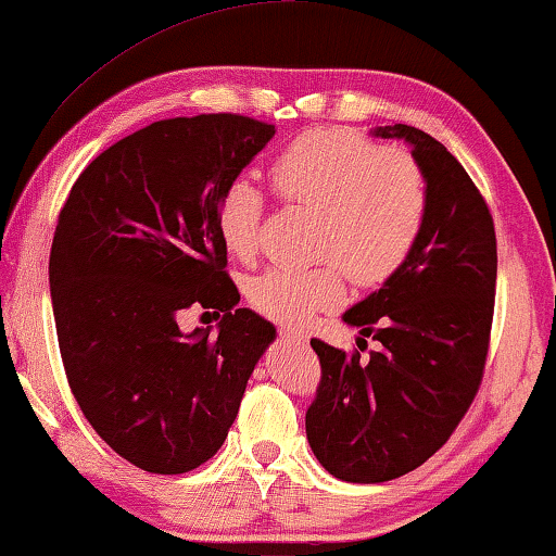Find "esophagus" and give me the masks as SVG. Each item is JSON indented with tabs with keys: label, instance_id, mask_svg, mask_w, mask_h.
Wrapping results in <instances>:
<instances>
[{
	"label": "esophagus",
	"instance_id": "esophagus-1",
	"mask_svg": "<svg viewBox=\"0 0 556 556\" xmlns=\"http://www.w3.org/2000/svg\"><path fill=\"white\" fill-rule=\"evenodd\" d=\"M281 341H289V343H296V345H306L308 338L304 333H296V331H279Z\"/></svg>",
	"mask_w": 556,
	"mask_h": 556
}]
</instances>
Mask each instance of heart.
<instances>
[{
    "label": "heart",
    "mask_w": 556,
    "mask_h": 556,
    "mask_svg": "<svg viewBox=\"0 0 556 556\" xmlns=\"http://www.w3.org/2000/svg\"><path fill=\"white\" fill-rule=\"evenodd\" d=\"M269 181L281 201L321 211L318 252L341 261L357 285L388 279L407 260L427 218L419 164L407 152L380 149L343 129L296 137L275 159ZM262 211L265 199L244 178L223 188L215 230L232 257L255 255ZM340 266L265 269L248 281V301L271 321L301 326L343 301Z\"/></svg>",
    "instance_id": "1"
}]
</instances>
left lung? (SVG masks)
<instances>
[{
  "label": "left lung",
  "mask_w": 556,
  "mask_h": 556,
  "mask_svg": "<svg viewBox=\"0 0 556 556\" xmlns=\"http://www.w3.org/2000/svg\"><path fill=\"white\" fill-rule=\"evenodd\" d=\"M404 139L427 181L429 205L407 260L343 314L380 351H345L312 338L321 384L306 412V439L328 473L384 483L446 444L473 402L491 338L497 250L491 211L466 168L427 131L370 129Z\"/></svg>",
  "instance_id": "left-lung-1"
}]
</instances>
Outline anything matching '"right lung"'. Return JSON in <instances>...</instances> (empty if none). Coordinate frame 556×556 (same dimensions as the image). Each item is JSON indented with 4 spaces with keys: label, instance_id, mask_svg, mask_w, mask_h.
I'll use <instances>...</instances> for the list:
<instances>
[{
    "label": "right lung",
    "instance_id": "1",
    "mask_svg": "<svg viewBox=\"0 0 556 556\" xmlns=\"http://www.w3.org/2000/svg\"><path fill=\"white\" fill-rule=\"evenodd\" d=\"M242 115L152 122L73 184L49 281L75 402L102 441L149 473H186L223 446L277 328L238 308L215 230L223 188L275 137ZM224 314L184 334L177 314Z\"/></svg>",
    "mask_w": 556,
    "mask_h": 556
}]
</instances>
